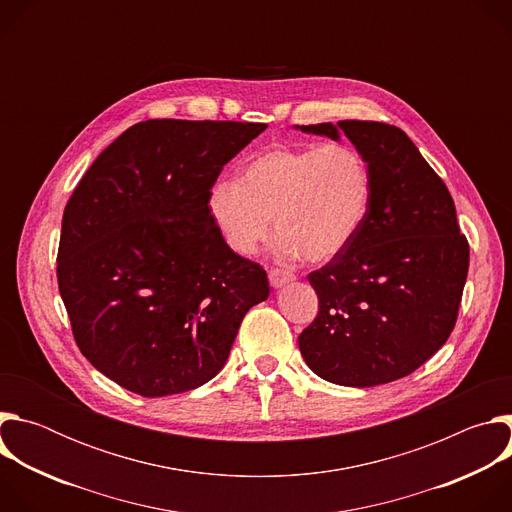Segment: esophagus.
<instances>
[{
	"label": "esophagus",
	"mask_w": 512,
	"mask_h": 512,
	"mask_svg": "<svg viewBox=\"0 0 512 512\" xmlns=\"http://www.w3.org/2000/svg\"><path fill=\"white\" fill-rule=\"evenodd\" d=\"M294 279H296V275L291 273V271H287V269L273 267V269L269 271V283H271L273 287H283V285L291 283Z\"/></svg>",
	"instance_id": "obj_1"
}]
</instances>
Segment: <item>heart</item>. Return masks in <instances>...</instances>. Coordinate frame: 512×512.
I'll use <instances>...</instances> for the list:
<instances>
[{
    "mask_svg": "<svg viewBox=\"0 0 512 512\" xmlns=\"http://www.w3.org/2000/svg\"><path fill=\"white\" fill-rule=\"evenodd\" d=\"M373 198V172L354 145H271L255 154L237 180H218L208 214L225 243L255 255L275 233L279 251L324 263L358 235Z\"/></svg>",
    "mask_w": 512,
    "mask_h": 512,
    "instance_id": "heart-1",
    "label": "heart"
}]
</instances>
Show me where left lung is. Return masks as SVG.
<instances>
[{
	"mask_svg": "<svg viewBox=\"0 0 512 512\" xmlns=\"http://www.w3.org/2000/svg\"><path fill=\"white\" fill-rule=\"evenodd\" d=\"M344 133L373 172L371 208L356 239L308 275L318 316L300 334L308 367L344 387L411 375L450 338L470 265L444 180L407 133L381 121L302 125Z\"/></svg>",
	"mask_w": 512,
	"mask_h": 512,
	"instance_id": "obj_1",
	"label": "left lung"
}]
</instances>
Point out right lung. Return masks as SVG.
Wrapping results in <instances>:
<instances>
[{
	"instance_id": "right-lung-1",
	"label": "right lung",
	"mask_w": 512,
	"mask_h": 512,
	"mask_svg": "<svg viewBox=\"0 0 512 512\" xmlns=\"http://www.w3.org/2000/svg\"><path fill=\"white\" fill-rule=\"evenodd\" d=\"M267 125L148 119L85 172L62 214L58 289L97 371L143 397L208 383L245 314L269 296L208 214L225 164Z\"/></svg>"
}]
</instances>
